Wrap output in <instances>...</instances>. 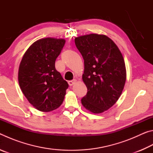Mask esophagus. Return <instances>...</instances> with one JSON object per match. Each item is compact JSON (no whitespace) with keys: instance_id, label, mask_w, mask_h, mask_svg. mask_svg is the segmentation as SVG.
<instances>
[{"instance_id":"obj_1","label":"esophagus","mask_w":153,"mask_h":153,"mask_svg":"<svg viewBox=\"0 0 153 153\" xmlns=\"http://www.w3.org/2000/svg\"><path fill=\"white\" fill-rule=\"evenodd\" d=\"M76 82H77L76 79H73V80H71V81H69L68 82V84H69V86H74L75 84H76Z\"/></svg>"}]
</instances>
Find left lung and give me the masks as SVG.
<instances>
[{
    "mask_svg": "<svg viewBox=\"0 0 153 153\" xmlns=\"http://www.w3.org/2000/svg\"><path fill=\"white\" fill-rule=\"evenodd\" d=\"M75 44L84 61L82 80L88 89L82 104L90 112L102 113L115 104L125 86L123 55L116 44L104 34L80 36L75 38Z\"/></svg>",
    "mask_w": 153,
    "mask_h": 153,
    "instance_id": "1",
    "label": "left lung"
}]
</instances>
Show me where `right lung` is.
I'll use <instances>...</instances> for the list:
<instances>
[{
    "label": "right lung",
    "mask_w": 153,
    "mask_h": 153,
    "mask_svg": "<svg viewBox=\"0 0 153 153\" xmlns=\"http://www.w3.org/2000/svg\"><path fill=\"white\" fill-rule=\"evenodd\" d=\"M65 43L63 38H41L23 56L18 82L23 94L33 107L50 112L63 102L68 84L56 70L55 61Z\"/></svg>",
    "instance_id": "right-lung-1"
}]
</instances>
